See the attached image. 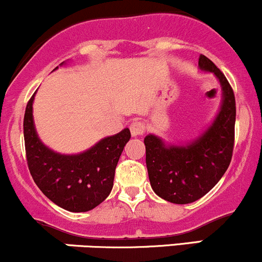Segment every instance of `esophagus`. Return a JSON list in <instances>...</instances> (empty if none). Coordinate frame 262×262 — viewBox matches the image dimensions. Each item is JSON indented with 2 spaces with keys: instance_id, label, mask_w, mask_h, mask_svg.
Returning a JSON list of instances; mask_svg holds the SVG:
<instances>
[{
  "instance_id": "1",
  "label": "esophagus",
  "mask_w": 262,
  "mask_h": 262,
  "mask_svg": "<svg viewBox=\"0 0 262 262\" xmlns=\"http://www.w3.org/2000/svg\"><path fill=\"white\" fill-rule=\"evenodd\" d=\"M130 131L134 137L141 136V135H143V132H145V125L142 122H132L130 126Z\"/></svg>"
}]
</instances>
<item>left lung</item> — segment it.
<instances>
[{
    "mask_svg": "<svg viewBox=\"0 0 262 262\" xmlns=\"http://www.w3.org/2000/svg\"><path fill=\"white\" fill-rule=\"evenodd\" d=\"M199 69L215 76L221 87V105L211 125L187 142H166L154 134L143 140L151 187L157 196L172 204H190L206 195L226 172L232 157L233 91L225 75L206 56H200Z\"/></svg>",
    "mask_w": 262,
    "mask_h": 262,
    "instance_id": "8db88e82",
    "label": "left lung"
}]
</instances>
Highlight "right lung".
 Segmentation results:
<instances>
[{"label":"right lung","mask_w":262,"mask_h":262,"mask_svg":"<svg viewBox=\"0 0 262 262\" xmlns=\"http://www.w3.org/2000/svg\"><path fill=\"white\" fill-rule=\"evenodd\" d=\"M35 95L27 103L24 119L27 164L33 181L47 199L64 210L86 212L95 209L111 192L117 162L131 139L130 130L123 128L103 137L80 154L56 152L41 141L36 131L32 107Z\"/></svg>","instance_id":"right-lung-1"}]
</instances>
